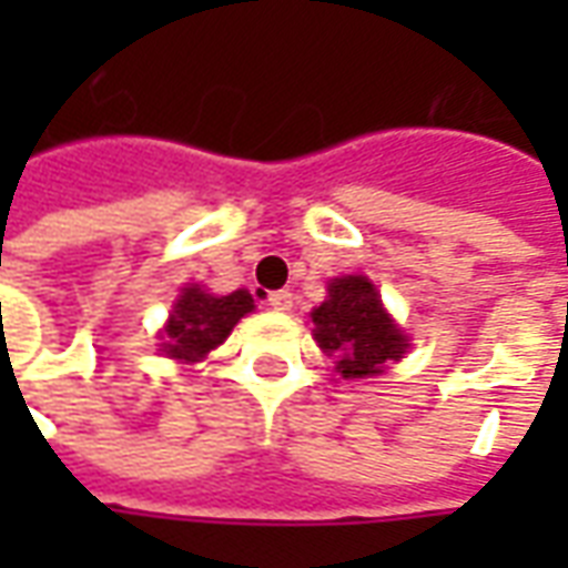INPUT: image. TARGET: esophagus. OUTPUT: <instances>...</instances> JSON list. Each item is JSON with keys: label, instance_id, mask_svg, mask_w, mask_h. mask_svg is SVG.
<instances>
[{"label": "esophagus", "instance_id": "esophagus-1", "mask_svg": "<svg viewBox=\"0 0 568 568\" xmlns=\"http://www.w3.org/2000/svg\"><path fill=\"white\" fill-rule=\"evenodd\" d=\"M267 304H271L273 310H280V313H285V310H292V304H295V295H292L288 288H280V292H271V297H267Z\"/></svg>", "mask_w": 568, "mask_h": 568}]
</instances>
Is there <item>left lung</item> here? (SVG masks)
<instances>
[{
	"label": "left lung",
	"instance_id": "1",
	"mask_svg": "<svg viewBox=\"0 0 568 568\" xmlns=\"http://www.w3.org/2000/svg\"><path fill=\"white\" fill-rule=\"evenodd\" d=\"M313 337L344 381L377 377L389 362L405 358L407 337L386 313L377 285L362 273L337 276L328 297L310 313Z\"/></svg>",
	"mask_w": 568,
	"mask_h": 568
}]
</instances>
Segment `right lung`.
<instances>
[{"label": "right lung", "mask_w": 568, "mask_h": 568, "mask_svg": "<svg viewBox=\"0 0 568 568\" xmlns=\"http://www.w3.org/2000/svg\"><path fill=\"white\" fill-rule=\"evenodd\" d=\"M255 310V301L246 288L231 295H210L200 285H185L173 304V313L161 332V353L175 362H200L215 346L227 341L234 325Z\"/></svg>", "instance_id": "1"}]
</instances>
